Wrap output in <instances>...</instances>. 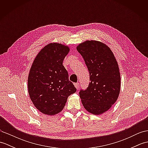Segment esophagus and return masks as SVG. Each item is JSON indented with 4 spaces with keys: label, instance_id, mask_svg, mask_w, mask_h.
Wrapping results in <instances>:
<instances>
[{
    "label": "esophagus",
    "instance_id": "obj_1",
    "mask_svg": "<svg viewBox=\"0 0 148 148\" xmlns=\"http://www.w3.org/2000/svg\"><path fill=\"white\" fill-rule=\"evenodd\" d=\"M74 85L75 87H76V88L77 90H78V88H79V84H78V83H74Z\"/></svg>",
    "mask_w": 148,
    "mask_h": 148
}]
</instances>
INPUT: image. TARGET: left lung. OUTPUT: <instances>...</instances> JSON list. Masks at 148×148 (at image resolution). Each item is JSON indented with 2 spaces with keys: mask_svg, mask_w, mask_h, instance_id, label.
<instances>
[{
  "mask_svg": "<svg viewBox=\"0 0 148 148\" xmlns=\"http://www.w3.org/2000/svg\"><path fill=\"white\" fill-rule=\"evenodd\" d=\"M77 51L83 56L90 73L88 88L81 90V102L88 112L100 115L108 111L117 100L121 88L118 62L105 43L87 40L79 44Z\"/></svg>",
  "mask_w": 148,
  "mask_h": 148,
  "instance_id": "1",
  "label": "left lung"
}]
</instances>
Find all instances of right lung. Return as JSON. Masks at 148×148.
I'll list each match as a JSON object with an SVG mask.
<instances>
[{"instance_id":"obj_1","label":"right lung","mask_w":148,"mask_h":148,"mask_svg":"<svg viewBox=\"0 0 148 148\" xmlns=\"http://www.w3.org/2000/svg\"><path fill=\"white\" fill-rule=\"evenodd\" d=\"M69 51L67 45L49 43L40 50L31 65L28 92L34 106L43 114L53 116L60 112L69 96L76 92L63 65Z\"/></svg>"}]
</instances>
